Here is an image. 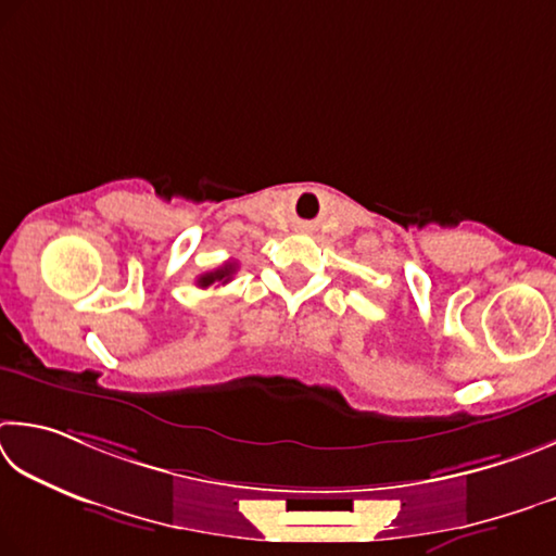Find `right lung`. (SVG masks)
<instances>
[{
  "label": "right lung",
  "instance_id": "add662e5",
  "mask_svg": "<svg viewBox=\"0 0 556 556\" xmlns=\"http://www.w3.org/2000/svg\"><path fill=\"white\" fill-rule=\"evenodd\" d=\"M233 273H237V263L227 261V263H224V266H219V268H214V270H210V273H202V276L198 278V286H200V288L224 286V283H229Z\"/></svg>",
  "mask_w": 556,
  "mask_h": 556
}]
</instances>
